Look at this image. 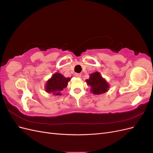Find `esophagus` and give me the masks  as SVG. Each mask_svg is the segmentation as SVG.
<instances>
[{
  "instance_id": "1",
  "label": "esophagus",
  "mask_w": 153,
  "mask_h": 153,
  "mask_svg": "<svg viewBox=\"0 0 153 153\" xmlns=\"http://www.w3.org/2000/svg\"><path fill=\"white\" fill-rule=\"evenodd\" d=\"M75 76L78 78H80L81 77V74L80 73H76L75 74Z\"/></svg>"
}]
</instances>
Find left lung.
Returning <instances> with one entry per match:
<instances>
[{"label":"left lung","instance_id":"1","mask_svg":"<svg viewBox=\"0 0 153 153\" xmlns=\"http://www.w3.org/2000/svg\"><path fill=\"white\" fill-rule=\"evenodd\" d=\"M85 81L87 85L91 87V91L94 94H101L108 91V84L98 71L91 73L89 79Z\"/></svg>","mask_w":153,"mask_h":153}]
</instances>
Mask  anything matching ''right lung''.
Wrapping results in <instances>:
<instances>
[{"label": "right lung", "mask_w": 153, "mask_h": 153, "mask_svg": "<svg viewBox=\"0 0 153 153\" xmlns=\"http://www.w3.org/2000/svg\"><path fill=\"white\" fill-rule=\"evenodd\" d=\"M71 78H66L59 73H55L47 81L45 85V91L52 93L55 96H61V92L68 85Z\"/></svg>", "instance_id": "1"}]
</instances>
